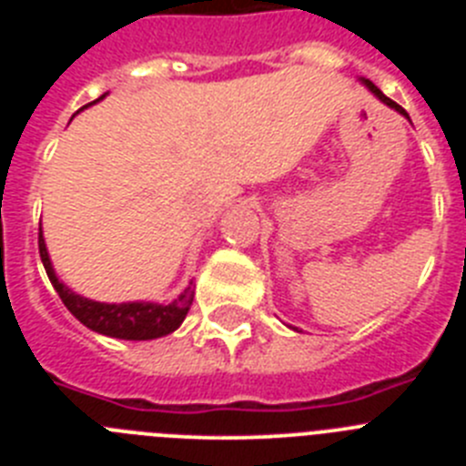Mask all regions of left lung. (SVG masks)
I'll return each mask as SVG.
<instances>
[{
    "label": "left lung",
    "instance_id": "1",
    "mask_svg": "<svg viewBox=\"0 0 466 466\" xmlns=\"http://www.w3.org/2000/svg\"><path fill=\"white\" fill-rule=\"evenodd\" d=\"M364 84H366V86H369V90H371V93H373V95H376L378 100H380V102H385V105H387V106H392V109H397V111H399V114H403V116H409V114H406V109H403V106H399V105H397V102H394V100H390V97H387V95H385V93H382V90H380V88H378V86H373V84H371V81H364Z\"/></svg>",
    "mask_w": 466,
    "mask_h": 466
}]
</instances>
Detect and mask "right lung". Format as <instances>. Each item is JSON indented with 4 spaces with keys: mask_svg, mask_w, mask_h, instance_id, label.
<instances>
[{
    "mask_svg": "<svg viewBox=\"0 0 466 466\" xmlns=\"http://www.w3.org/2000/svg\"><path fill=\"white\" fill-rule=\"evenodd\" d=\"M102 100V97H97ZM39 257L44 268H46L48 279H51L53 289L57 296L63 299L67 310L72 312L81 324L97 333H105L111 339H123V340H151L160 339L166 333L175 331L179 324L184 322L188 308L193 303V282L188 284L184 294L175 299L167 306H158V303H97V300H88L84 296L74 294L57 279L56 270L48 258L46 245H44V236L39 230Z\"/></svg>",
    "mask_w": 466,
    "mask_h": 466,
    "instance_id": "add662e5",
    "label": "right lung"
}]
</instances>
